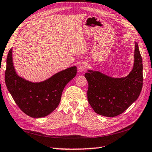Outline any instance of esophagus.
Wrapping results in <instances>:
<instances>
[{"mask_svg": "<svg viewBox=\"0 0 152 152\" xmlns=\"http://www.w3.org/2000/svg\"><path fill=\"white\" fill-rule=\"evenodd\" d=\"M87 68V64H85V62H81V64H79L77 66V69L79 71V72H82L86 69Z\"/></svg>", "mask_w": 152, "mask_h": 152, "instance_id": "34e87169", "label": "esophagus"}]
</instances>
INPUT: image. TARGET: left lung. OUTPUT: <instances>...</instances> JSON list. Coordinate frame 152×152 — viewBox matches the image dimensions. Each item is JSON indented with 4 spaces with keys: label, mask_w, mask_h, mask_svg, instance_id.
<instances>
[{
    "label": "left lung",
    "mask_w": 152,
    "mask_h": 152,
    "mask_svg": "<svg viewBox=\"0 0 152 152\" xmlns=\"http://www.w3.org/2000/svg\"><path fill=\"white\" fill-rule=\"evenodd\" d=\"M142 71V59L137 43L134 67L128 76L113 78L99 71L88 70L85 74L88 84L87 99L94 112L107 117H114L124 112L141 93Z\"/></svg>",
    "instance_id": "obj_1"
}]
</instances>
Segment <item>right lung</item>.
I'll use <instances>...</instances> for the list:
<instances>
[{
    "label": "right lung",
    "mask_w": 152,
    "mask_h": 152,
    "mask_svg": "<svg viewBox=\"0 0 152 152\" xmlns=\"http://www.w3.org/2000/svg\"><path fill=\"white\" fill-rule=\"evenodd\" d=\"M77 74L71 67L39 83H31L16 73L12 64V48L7 59L5 83L14 101L24 113L32 118L48 115L58 107L63 90Z\"/></svg>",
    "instance_id": "obj_1"
}]
</instances>
